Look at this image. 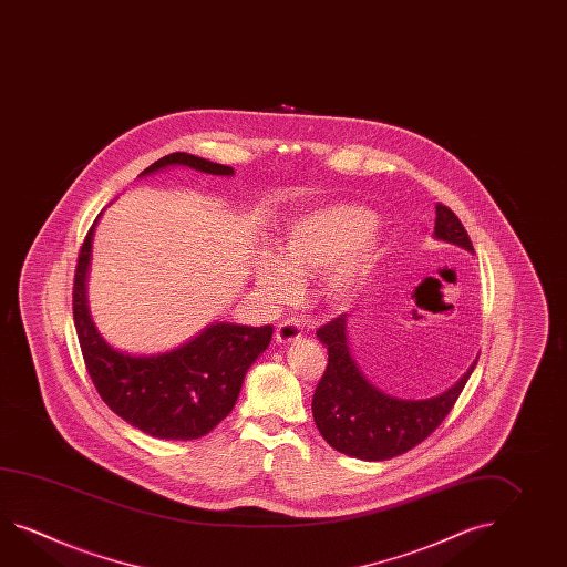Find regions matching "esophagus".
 I'll return each mask as SVG.
<instances>
[{
	"label": "esophagus",
	"mask_w": 567,
	"mask_h": 567,
	"mask_svg": "<svg viewBox=\"0 0 567 567\" xmlns=\"http://www.w3.org/2000/svg\"><path fill=\"white\" fill-rule=\"evenodd\" d=\"M275 338H277L278 343H290V341L299 340L301 338V323L295 321V319H287V321L278 323Z\"/></svg>",
	"instance_id": "34e87169"
}]
</instances>
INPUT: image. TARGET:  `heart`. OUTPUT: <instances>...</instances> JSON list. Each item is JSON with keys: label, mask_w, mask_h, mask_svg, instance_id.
Returning <instances> with one entry per match:
<instances>
[{"label": "heart", "mask_w": 567, "mask_h": 567, "mask_svg": "<svg viewBox=\"0 0 567 567\" xmlns=\"http://www.w3.org/2000/svg\"><path fill=\"white\" fill-rule=\"evenodd\" d=\"M377 215L350 203H329L290 221L278 254L258 256L254 275L258 287L275 302L297 295L299 280L319 277L328 301H352L377 266Z\"/></svg>", "instance_id": "b5f03b06"}]
</instances>
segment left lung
<instances>
[{
  "label": "left lung",
  "instance_id": "8db88e82",
  "mask_svg": "<svg viewBox=\"0 0 567 567\" xmlns=\"http://www.w3.org/2000/svg\"><path fill=\"white\" fill-rule=\"evenodd\" d=\"M433 238L474 254L467 231L450 207L435 205ZM328 348V368L313 394L315 425L333 450L365 462H384L413 450L440 427L464 391L476 362L452 389L431 399H399L377 389L353 360L348 341V315L317 329Z\"/></svg>",
  "mask_w": 567,
  "mask_h": 567
}]
</instances>
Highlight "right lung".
<instances>
[{
    "mask_svg": "<svg viewBox=\"0 0 567 567\" xmlns=\"http://www.w3.org/2000/svg\"><path fill=\"white\" fill-rule=\"evenodd\" d=\"M168 166H187L205 175H234V168L226 164L173 152L140 176ZM97 219L81 246L73 287V319L89 377L103 403L132 427L156 440H199L231 413L248 368L270 343L272 326L248 328L215 321L171 352L136 355L115 350L95 328L87 305L91 241Z\"/></svg>",
    "mask_w": 567,
    "mask_h": 567,
    "instance_id": "1",
    "label": "right lung"
}]
</instances>
